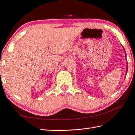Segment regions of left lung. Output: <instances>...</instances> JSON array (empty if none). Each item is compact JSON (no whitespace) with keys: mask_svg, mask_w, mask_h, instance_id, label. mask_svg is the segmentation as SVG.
Wrapping results in <instances>:
<instances>
[{"mask_svg":"<svg viewBox=\"0 0 135 135\" xmlns=\"http://www.w3.org/2000/svg\"><path fill=\"white\" fill-rule=\"evenodd\" d=\"M123 48H124V47H123ZM124 51H125V50H124ZM125 54H126V51H125ZM127 70H128V66H127V69H126V74H127Z\"/></svg>","mask_w":135,"mask_h":135,"instance_id":"left-lung-1","label":"left lung"}]
</instances>
